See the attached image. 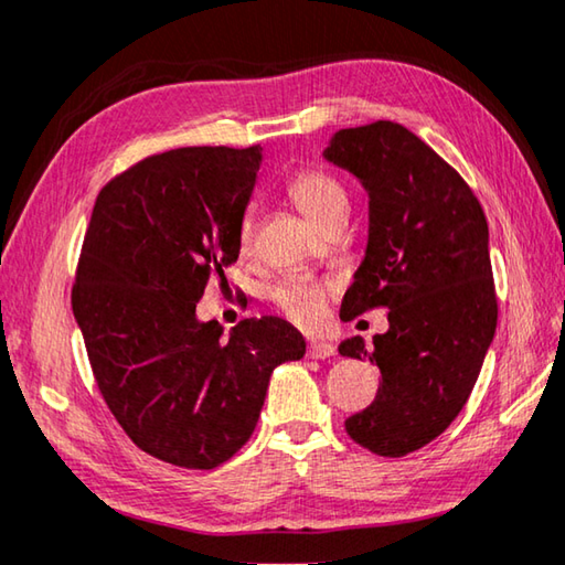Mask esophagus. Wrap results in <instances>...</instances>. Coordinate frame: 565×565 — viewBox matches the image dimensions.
Returning a JSON list of instances; mask_svg holds the SVG:
<instances>
[{"label":"esophagus","mask_w":565,"mask_h":565,"mask_svg":"<svg viewBox=\"0 0 565 565\" xmlns=\"http://www.w3.org/2000/svg\"><path fill=\"white\" fill-rule=\"evenodd\" d=\"M305 353H308V358H312V360H326V358L335 355V348H332L330 343H326V340H310L308 350H305Z\"/></svg>","instance_id":"1"}]
</instances>
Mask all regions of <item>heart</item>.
I'll list each match as a JSON object with an SVG mask.
<instances>
[{
    "mask_svg": "<svg viewBox=\"0 0 565 565\" xmlns=\"http://www.w3.org/2000/svg\"><path fill=\"white\" fill-rule=\"evenodd\" d=\"M288 195L298 205L305 215H308L318 227L326 225L332 217H345L348 215V188L343 180L328 172L326 168H305L298 170L288 182ZM255 237V220L253 212H245L243 220L237 225V247L239 253H249ZM330 288L310 277L295 275L288 280L277 282L270 298L275 308L282 312L285 318L298 322L302 328H316L322 312H326Z\"/></svg>",
    "mask_w": 565,
    "mask_h": 565,
    "instance_id": "1",
    "label": "heart"
}]
</instances>
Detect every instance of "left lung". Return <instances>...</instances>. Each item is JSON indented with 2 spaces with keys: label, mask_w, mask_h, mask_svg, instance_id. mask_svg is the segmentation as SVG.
I'll return each instance as SVG.
<instances>
[{
  "label": "left lung",
  "mask_w": 565,
  "mask_h": 565,
  "mask_svg": "<svg viewBox=\"0 0 565 565\" xmlns=\"http://www.w3.org/2000/svg\"><path fill=\"white\" fill-rule=\"evenodd\" d=\"M326 160L367 190V247L340 312L387 308L391 328L367 350L355 335L340 355L367 358L383 383L348 436L385 458L428 446L458 418L498 322L488 222L468 182L391 119L340 129Z\"/></svg>",
  "instance_id": "left-lung-1"
}]
</instances>
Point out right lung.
<instances>
[{
	"label": "right lung",
	"instance_id": "right-lung-1",
	"mask_svg": "<svg viewBox=\"0 0 565 565\" xmlns=\"http://www.w3.org/2000/svg\"><path fill=\"white\" fill-rule=\"evenodd\" d=\"M260 147H180L99 190L72 288L74 320L107 408L164 463L210 470L260 418L273 370L305 355L280 318H245L222 340L195 308L239 255L237 225Z\"/></svg>",
	"mask_w": 565,
	"mask_h": 565
}]
</instances>
